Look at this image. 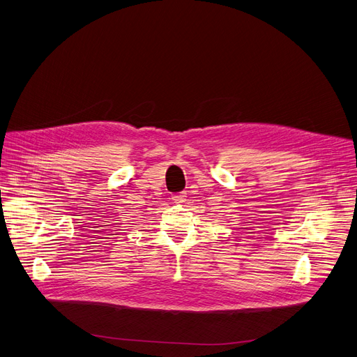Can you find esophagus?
<instances>
[{"label": "esophagus", "mask_w": 357, "mask_h": 357, "mask_svg": "<svg viewBox=\"0 0 357 357\" xmlns=\"http://www.w3.org/2000/svg\"><path fill=\"white\" fill-rule=\"evenodd\" d=\"M185 198H186L185 192H181V194H178V195H174V197H172V201H174L175 204H182V202H185Z\"/></svg>", "instance_id": "34e87169"}]
</instances>
